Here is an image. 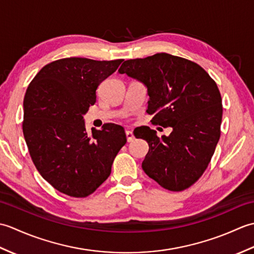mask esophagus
Masks as SVG:
<instances>
[{
  "label": "esophagus",
  "mask_w": 254,
  "mask_h": 254,
  "mask_svg": "<svg viewBox=\"0 0 254 254\" xmlns=\"http://www.w3.org/2000/svg\"><path fill=\"white\" fill-rule=\"evenodd\" d=\"M126 135H127V142L130 143V142H133L134 141V134H133V132H131V131H126Z\"/></svg>",
  "instance_id": "esophagus-1"
}]
</instances>
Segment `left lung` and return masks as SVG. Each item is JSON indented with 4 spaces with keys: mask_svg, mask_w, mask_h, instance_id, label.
<instances>
[{
    "mask_svg": "<svg viewBox=\"0 0 254 254\" xmlns=\"http://www.w3.org/2000/svg\"><path fill=\"white\" fill-rule=\"evenodd\" d=\"M119 73L146 85L152 122L172 127L161 138L148 127L134 133L149 146L145 174L169 191L190 188L206 170L220 137L223 105L215 80L195 62L168 53L127 60Z\"/></svg>",
    "mask_w": 254,
    "mask_h": 254,
    "instance_id": "8db88e82",
    "label": "left lung"
}]
</instances>
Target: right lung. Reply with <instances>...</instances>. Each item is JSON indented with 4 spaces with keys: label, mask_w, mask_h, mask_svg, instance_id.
<instances>
[{
    "label": "right lung",
    "mask_w": 254,
    "mask_h": 254,
    "mask_svg": "<svg viewBox=\"0 0 254 254\" xmlns=\"http://www.w3.org/2000/svg\"><path fill=\"white\" fill-rule=\"evenodd\" d=\"M122 61L60 59L42 67L26 90L23 133L32 163L46 181L68 196L94 193L127 143L123 127L115 123L91 128L89 135L83 117L96 102L99 84Z\"/></svg>",
    "instance_id": "right-lung-1"
}]
</instances>
